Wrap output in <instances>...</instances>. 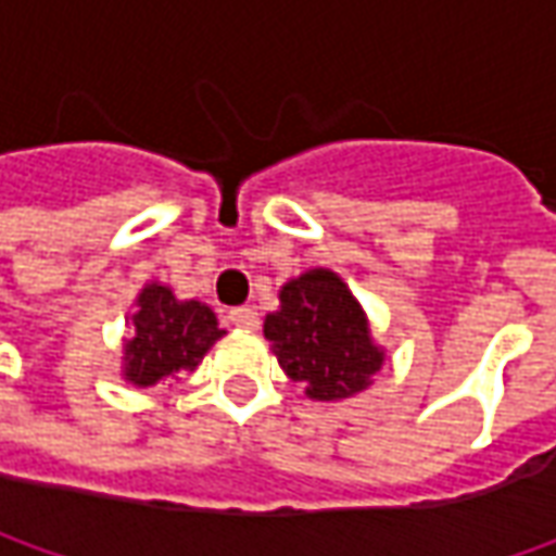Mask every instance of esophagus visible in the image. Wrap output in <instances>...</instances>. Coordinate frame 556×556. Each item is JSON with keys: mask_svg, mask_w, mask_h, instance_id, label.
Returning <instances> with one entry per match:
<instances>
[{"mask_svg": "<svg viewBox=\"0 0 556 556\" xmlns=\"http://www.w3.org/2000/svg\"><path fill=\"white\" fill-rule=\"evenodd\" d=\"M228 321H231L235 328H244V331H256V328H260V315L253 309H247V306L228 312Z\"/></svg>", "mask_w": 556, "mask_h": 556, "instance_id": "obj_1", "label": "esophagus"}]
</instances>
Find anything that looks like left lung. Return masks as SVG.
<instances>
[{
    "instance_id": "8db88e82",
    "label": "left lung",
    "mask_w": 556,
    "mask_h": 556,
    "mask_svg": "<svg viewBox=\"0 0 556 556\" xmlns=\"http://www.w3.org/2000/svg\"><path fill=\"white\" fill-rule=\"evenodd\" d=\"M281 306L263 333L281 371L303 383L315 402H343L374 383L383 368L371 321L350 285L331 268H306L278 290Z\"/></svg>"
}]
</instances>
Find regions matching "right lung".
<instances>
[{
  "mask_svg": "<svg viewBox=\"0 0 556 556\" xmlns=\"http://www.w3.org/2000/svg\"><path fill=\"white\" fill-rule=\"evenodd\" d=\"M126 325L119 377L141 390L194 371L210 346L225 337L216 312L201 300H179L163 281H148L139 290Z\"/></svg>",
  "mask_w": 556,
  "mask_h": 556,
  "instance_id": "1",
  "label": "right lung"
}]
</instances>
